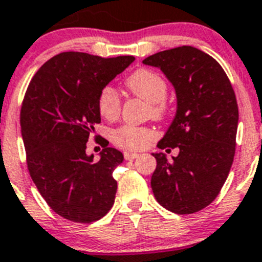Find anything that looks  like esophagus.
I'll list each match as a JSON object with an SVG mask.
<instances>
[{
    "instance_id": "34e87169",
    "label": "esophagus",
    "mask_w": 262,
    "mask_h": 262,
    "mask_svg": "<svg viewBox=\"0 0 262 262\" xmlns=\"http://www.w3.org/2000/svg\"><path fill=\"white\" fill-rule=\"evenodd\" d=\"M124 157H125V159H126V161H132V159L137 158L138 154L137 153H132V151H125Z\"/></svg>"
}]
</instances>
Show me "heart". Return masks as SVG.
Listing matches in <instances>:
<instances>
[{
  "instance_id": "obj_1",
  "label": "heart",
  "mask_w": 262,
  "mask_h": 262,
  "mask_svg": "<svg viewBox=\"0 0 262 262\" xmlns=\"http://www.w3.org/2000/svg\"><path fill=\"white\" fill-rule=\"evenodd\" d=\"M125 85L134 96L144 99L149 103V115L161 120L167 113V83L165 77L150 68H138L129 75ZM97 109L105 120L113 121L121 113V100L116 88L105 85L100 90L97 96ZM156 137L153 129L147 126L122 125L112 132V141L117 146L129 150H138L146 146Z\"/></svg>"
}]
</instances>
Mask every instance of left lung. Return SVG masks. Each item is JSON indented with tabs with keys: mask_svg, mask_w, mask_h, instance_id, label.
Returning <instances> with one entry per match:
<instances>
[{
	"mask_svg": "<svg viewBox=\"0 0 262 262\" xmlns=\"http://www.w3.org/2000/svg\"><path fill=\"white\" fill-rule=\"evenodd\" d=\"M177 93V113L159 149L178 147L172 159L153 154L151 190L166 210L187 215L203 210L219 195L236 149L238 108L228 76L212 56L191 46L147 56ZM170 150V149H167Z\"/></svg>",
	"mask_w": 262,
	"mask_h": 262,
	"instance_id": "1",
	"label": "left lung"
}]
</instances>
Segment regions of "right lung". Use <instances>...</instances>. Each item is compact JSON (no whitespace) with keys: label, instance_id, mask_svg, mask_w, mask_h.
I'll list each match as a JSON object with an SVG mask.
<instances>
[{"label":"right lung","instance_id":"right-lung-1","mask_svg":"<svg viewBox=\"0 0 262 262\" xmlns=\"http://www.w3.org/2000/svg\"><path fill=\"white\" fill-rule=\"evenodd\" d=\"M133 60L62 52L47 60L27 87L21 108L27 169L43 199L64 219L96 222L115 203L113 170L124 156L103 145L100 159L93 161L85 149L93 125L101 121L100 90Z\"/></svg>","mask_w":262,"mask_h":262}]
</instances>
